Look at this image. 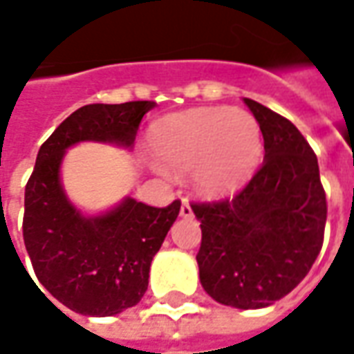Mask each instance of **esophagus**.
Returning a JSON list of instances; mask_svg holds the SVG:
<instances>
[{"label":"esophagus","mask_w":354,"mask_h":354,"mask_svg":"<svg viewBox=\"0 0 354 354\" xmlns=\"http://www.w3.org/2000/svg\"><path fill=\"white\" fill-rule=\"evenodd\" d=\"M193 216V210H191V206L187 201H182V206H180V217H184V219H187V217Z\"/></svg>","instance_id":"1"}]
</instances>
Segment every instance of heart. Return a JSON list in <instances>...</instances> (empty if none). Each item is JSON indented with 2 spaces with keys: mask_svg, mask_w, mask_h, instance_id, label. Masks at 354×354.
I'll list each match as a JSON object with an SVG mask.
<instances>
[{
  "mask_svg": "<svg viewBox=\"0 0 354 354\" xmlns=\"http://www.w3.org/2000/svg\"><path fill=\"white\" fill-rule=\"evenodd\" d=\"M163 167L191 169L193 184L208 197H225L250 182L263 156L257 120L243 109H191L161 118L150 133Z\"/></svg>",
  "mask_w": 354,
  "mask_h": 354,
  "instance_id": "b5f03b06",
  "label": "heart"
}]
</instances>
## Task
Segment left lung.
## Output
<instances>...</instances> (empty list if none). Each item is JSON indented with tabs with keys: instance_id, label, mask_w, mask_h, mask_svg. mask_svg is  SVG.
Masks as SVG:
<instances>
[{
	"instance_id": "1",
	"label": "left lung",
	"mask_w": 354,
	"mask_h": 354,
	"mask_svg": "<svg viewBox=\"0 0 354 354\" xmlns=\"http://www.w3.org/2000/svg\"><path fill=\"white\" fill-rule=\"evenodd\" d=\"M243 103L263 133V167L232 201L193 204V214L203 230V289L223 306L259 310L289 295L315 263L326 197L302 133L257 101Z\"/></svg>"
}]
</instances>
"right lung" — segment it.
Masks as SVG:
<instances>
[{
    "label": "right lung",
    "mask_w": 354,
    "mask_h": 354,
    "mask_svg": "<svg viewBox=\"0 0 354 354\" xmlns=\"http://www.w3.org/2000/svg\"><path fill=\"white\" fill-rule=\"evenodd\" d=\"M151 109L150 101H131L75 111L41 146L26 185L24 243L35 276L57 302L80 315H118L140 302L180 201L153 208L124 197L109 210L88 214L71 203L62 165L67 150L80 142L131 150Z\"/></svg>",
    "instance_id": "add662e5"
}]
</instances>
